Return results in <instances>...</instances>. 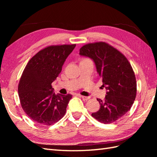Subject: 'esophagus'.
Here are the masks:
<instances>
[{
  "label": "esophagus",
  "instance_id": "esophagus-1",
  "mask_svg": "<svg viewBox=\"0 0 157 157\" xmlns=\"http://www.w3.org/2000/svg\"><path fill=\"white\" fill-rule=\"evenodd\" d=\"M82 98V99L85 100V101H88V100L90 99V97H88V96H80Z\"/></svg>",
  "mask_w": 157,
  "mask_h": 157
}]
</instances>
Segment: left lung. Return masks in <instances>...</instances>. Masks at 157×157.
<instances>
[{
    "instance_id": "left-lung-1",
    "label": "left lung",
    "mask_w": 157,
    "mask_h": 157,
    "mask_svg": "<svg viewBox=\"0 0 157 157\" xmlns=\"http://www.w3.org/2000/svg\"><path fill=\"white\" fill-rule=\"evenodd\" d=\"M79 55L94 61L102 86L107 90L105 100L97 98L101 106L92 116L105 124L116 121L129 111L136 96L137 84L131 64L121 52L104 42L83 46Z\"/></svg>"
}]
</instances>
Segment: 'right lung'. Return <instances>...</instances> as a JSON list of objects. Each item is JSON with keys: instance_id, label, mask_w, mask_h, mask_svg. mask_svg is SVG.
Instances as JSON below:
<instances>
[{"instance_id": "1", "label": "right lung", "mask_w": 157, "mask_h": 157, "mask_svg": "<svg viewBox=\"0 0 157 157\" xmlns=\"http://www.w3.org/2000/svg\"><path fill=\"white\" fill-rule=\"evenodd\" d=\"M76 44L49 46L28 61L20 78L19 97L21 107L34 122L51 125L66 113L71 94H56L52 83Z\"/></svg>"}]
</instances>
